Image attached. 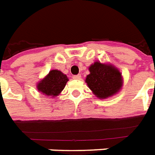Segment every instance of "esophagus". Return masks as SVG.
<instances>
[{
    "label": "esophagus",
    "mask_w": 155,
    "mask_h": 155,
    "mask_svg": "<svg viewBox=\"0 0 155 155\" xmlns=\"http://www.w3.org/2000/svg\"><path fill=\"white\" fill-rule=\"evenodd\" d=\"M80 78H81V76H80V75H74V76H73V79H74V80H80Z\"/></svg>",
    "instance_id": "34e87169"
}]
</instances>
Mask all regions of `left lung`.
<instances>
[{
  "label": "left lung",
  "instance_id": "left-lung-1",
  "mask_svg": "<svg viewBox=\"0 0 155 155\" xmlns=\"http://www.w3.org/2000/svg\"><path fill=\"white\" fill-rule=\"evenodd\" d=\"M90 74L85 83L99 99H107L116 95L123 86V76L117 68L111 63L96 61L88 68Z\"/></svg>",
  "mask_w": 155,
  "mask_h": 155
}]
</instances>
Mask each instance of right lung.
<instances>
[{
	"mask_svg": "<svg viewBox=\"0 0 155 155\" xmlns=\"http://www.w3.org/2000/svg\"><path fill=\"white\" fill-rule=\"evenodd\" d=\"M68 80L65 74L61 71L54 69L50 71L49 73L38 83L36 87L40 93L54 98L59 96Z\"/></svg>",
	"mask_w": 155,
	"mask_h": 155,
	"instance_id": "1",
	"label": "right lung"
}]
</instances>
